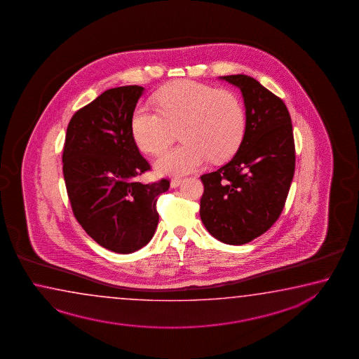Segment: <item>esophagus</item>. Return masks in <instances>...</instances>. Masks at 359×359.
Segmentation results:
<instances>
[{
	"label": "esophagus",
	"mask_w": 359,
	"mask_h": 359,
	"mask_svg": "<svg viewBox=\"0 0 359 359\" xmlns=\"http://www.w3.org/2000/svg\"><path fill=\"white\" fill-rule=\"evenodd\" d=\"M181 182H182L181 178H173V180L170 181V187H172V189H176V187H178V186L181 184Z\"/></svg>",
	"instance_id": "obj_1"
}]
</instances>
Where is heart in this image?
<instances>
[{
    "mask_svg": "<svg viewBox=\"0 0 359 359\" xmlns=\"http://www.w3.org/2000/svg\"><path fill=\"white\" fill-rule=\"evenodd\" d=\"M156 104L159 110L137 106L131 118V133L140 149L158 156L180 130L184 143L156 162V170L164 175H187L210 158L214 162L226 161L239 149L245 135V110L233 91L178 81L158 92Z\"/></svg>",
    "mask_w": 359,
    "mask_h": 359,
    "instance_id": "obj_1",
    "label": "heart"
}]
</instances>
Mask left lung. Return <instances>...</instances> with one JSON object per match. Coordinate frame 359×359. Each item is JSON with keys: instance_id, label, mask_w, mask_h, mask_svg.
I'll return each instance as SVG.
<instances>
[{"instance_id": "1", "label": "left lung", "mask_w": 359, "mask_h": 359, "mask_svg": "<svg viewBox=\"0 0 359 359\" xmlns=\"http://www.w3.org/2000/svg\"><path fill=\"white\" fill-rule=\"evenodd\" d=\"M241 92L245 135L229 163L201 176L200 216L217 241L241 245L277 222L294 173V133L280 97L245 74L219 77Z\"/></svg>"}]
</instances>
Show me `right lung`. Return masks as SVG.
Returning a JSON list of instances; mask_svg holds the SVG:
<instances>
[{
    "mask_svg": "<svg viewBox=\"0 0 359 359\" xmlns=\"http://www.w3.org/2000/svg\"><path fill=\"white\" fill-rule=\"evenodd\" d=\"M144 90L111 88L77 111L67 128L62 156L77 222L101 247L120 255L149 243L159 220L156 197L170 189L168 180L137 182L150 170L131 133L133 112Z\"/></svg>",
    "mask_w": 359,
    "mask_h": 359,
    "instance_id": "obj_1",
    "label": "right lung"
}]
</instances>
